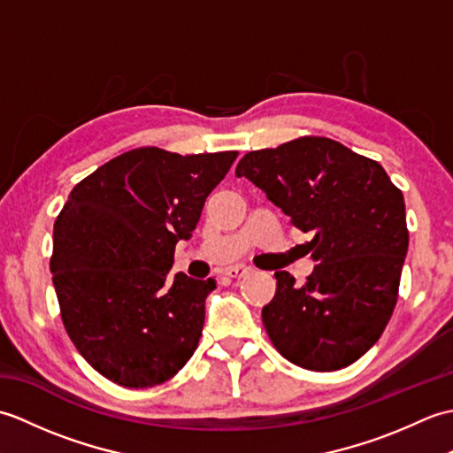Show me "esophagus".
<instances>
[{
    "label": "esophagus",
    "instance_id": "34e87169",
    "mask_svg": "<svg viewBox=\"0 0 453 453\" xmlns=\"http://www.w3.org/2000/svg\"><path fill=\"white\" fill-rule=\"evenodd\" d=\"M249 273H251V268H249V266H243V265L229 266L227 271H226V274H227L229 278H243V276H247Z\"/></svg>",
    "mask_w": 453,
    "mask_h": 453
}]
</instances>
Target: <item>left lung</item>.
Wrapping results in <instances>:
<instances>
[{"label":"left lung","mask_w":453,"mask_h":453,"mask_svg":"<svg viewBox=\"0 0 453 453\" xmlns=\"http://www.w3.org/2000/svg\"><path fill=\"white\" fill-rule=\"evenodd\" d=\"M237 177L265 190L313 239L305 284L274 273L263 323L286 360L313 372L346 368L378 342L395 310L409 249L405 198L378 161L323 136L249 151Z\"/></svg>","instance_id":"1"}]
</instances>
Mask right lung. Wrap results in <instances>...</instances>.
Segmentation results:
<instances>
[{"label": "right lung", "instance_id": "1", "mask_svg": "<svg viewBox=\"0 0 453 453\" xmlns=\"http://www.w3.org/2000/svg\"><path fill=\"white\" fill-rule=\"evenodd\" d=\"M237 151L136 148L80 180L54 221L50 273L65 333L104 378L143 389L195 354L214 278L169 276Z\"/></svg>", "mask_w": 453, "mask_h": 453}]
</instances>
